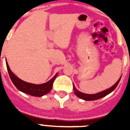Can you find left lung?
I'll return each mask as SVG.
<instances>
[{
  "instance_id": "8db88e82",
  "label": "left lung",
  "mask_w": 130,
  "mask_h": 130,
  "mask_svg": "<svg viewBox=\"0 0 130 130\" xmlns=\"http://www.w3.org/2000/svg\"><path fill=\"white\" fill-rule=\"evenodd\" d=\"M121 77L119 78V80L116 82V83L114 84L112 87H111L110 88L107 89L106 90L103 91V92H101L97 93V94H85V93L81 92H79L77 90V89L75 88V86L73 85V90H74V93H75V94L76 96L80 98V99H83V100H85V101H95V100H97V99H100L101 98H103V97L105 96H107L111 92H113L114 90L115 89V88L117 87V86L118 85V84H119V81H120V79H121Z\"/></svg>"
}]
</instances>
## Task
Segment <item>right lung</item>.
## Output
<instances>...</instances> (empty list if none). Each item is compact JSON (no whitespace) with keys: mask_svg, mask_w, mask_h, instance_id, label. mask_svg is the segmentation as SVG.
<instances>
[{"mask_svg":"<svg viewBox=\"0 0 130 130\" xmlns=\"http://www.w3.org/2000/svg\"><path fill=\"white\" fill-rule=\"evenodd\" d=\"M6 65H7L8 72H9V77L15 87L19 90L21 91L25 94H27L34 96H42L44 95L48 94L53 88V82L57 75V73L50 81L46 83L42 84H34L25 82L18 78L11 71L7 62H6Z\"/></svg>","mask_w":130,"mask_h":130,"instance_id":"right-lung-1","label":"right lung"}]
</instances>
